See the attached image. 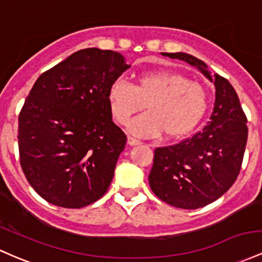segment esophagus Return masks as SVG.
<instances>
[{
	"label": "esophagus",
	"mask_w": 262,
	"mask_h": 262,
	"mask_svg": "<svg viewBox=\"0 0 262 262\" xmlns=\"http://www.w3.org/2000/svg\"><path fill=\"white\" fill-rule=\"evenodd\" d=\"M128 144L130 145V146H134V145L142 144V142H140V140L136 139V138H133V137H128Z\"/></svg>",
	"instance_id": "34e87169"
}]
</instances>
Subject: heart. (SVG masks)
<instances>
[{"label":"heart","instance_id":"heart-1","mask_svg":"<svg viewBox=\"0 0 262 262\" xmlns=\"http://www.w3.org/2000/svg\"><path fill=\"white\" fill-rule=\"evenodd\" d=\"M112 114L120 124L132 116L148 109V113L129 123V130L140 137L163 133L169 139L189 134L205 116L208 94L199 83L190 82L170 71H151L138 76L136 84L118 78L108 91Z\"/></svg>","mask_w":262,"mask_h":262}]
</instances>
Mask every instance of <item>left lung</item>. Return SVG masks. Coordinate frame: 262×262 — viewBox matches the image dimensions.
<instances>
[{"mask_svg": "<svg viewBox=\"0 0 262 262\" xmlns=\"http://www.w3.org/2000/svg\"><path fill=\"white\" fill-rule=\"evenodd\" d=\"M163 56L196 67L216 89L210 122L189 139L155 149L149 174L160 200L192 210L219 199L236 180L248 142L246 116L229 80L212 76L201 59L183 52Z\"/></svg>", "mask_w": 262, "mask_h": 262, "instance_id": "1", "label": "left lung"}]
</instances>
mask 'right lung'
Returning <instances> with one entry per match:
<instances>
[{
  "instance_id": "right-lung-1",
  "label": "right lung",
  "mask_w": 262,
  "mask_h": 262,
  "mask_svg": "<svg viewBox=\"0 0 262 262\" xmlns=\"http://www.w3.org/2000/svg\"><path fill=\"white\" fill-rule=\"evenodd\" d=\"M130 67L114 51L85 48L42 73L18 117L22 170L48 203L79 209L108 190L126 137L108 91Z\"/></svg>"
}]
</instances>
